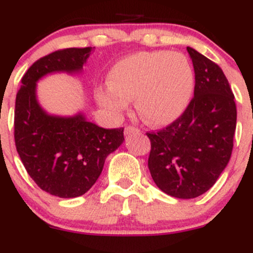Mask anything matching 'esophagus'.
I'll return each instance as SVG.
<instances>
[{"mask_svg": "<svg viewBox=\"0 0 253 253\" xmlns=\"http://www.w3.org/2000/svg\"><path fill=\"white\" fill-rule=\"evenodd\" d=\"M138 132H139V129L134 126H127L126 128H125V134H126V135L134 134V133H138Z\"/></svg>", "mask_w": 253, "mask_h": 253, "instance_id": "1", "label": "esophagus"}]
</instances>
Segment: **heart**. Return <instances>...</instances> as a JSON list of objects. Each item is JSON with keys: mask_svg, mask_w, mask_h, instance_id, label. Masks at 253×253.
Masks as SVG:
<instances>
[{"mask_svg": "<svg viewBox=\"0 0 253 253\" xmlns=\"http://www.w3.org/2000/svg\"><path fill=\"white\" fill-rule=\"evenodd\" d=\"M195 75L182 53L157 51L120 60L109 72V90L100 101L113 112H123L136 98V112L145 123L164 125L181 115L193 95Z\"/></svg>", "mask_w": 253, "mask_h": 253, "instance_id": "obj_1", "label": "heart"}]
</instances>
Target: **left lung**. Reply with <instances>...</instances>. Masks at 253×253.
I'll return each instance as SVG.
<instances>
[{
    "instance_id": "left-lung-1",
    "label": "left lung",
    "mask_w": 253,
    "mask_h": 253,
    "mask_svg": "<svg viewBox=\"0 0 253 253\" xmlns=\"http://www.w3.org/2000/svg\"><path fill=\"white\" fill-rule=\"evenodd\" d=\"M194 72V97L179 118L156 132L149 169L162 191L194 199L211 189L227 165L237 126L234 95L217 64L187 47Z\"/></svg>"
}]
</instances>
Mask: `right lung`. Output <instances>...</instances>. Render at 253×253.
<instances>
[{
	"mask_svg": "<svg viewBox=\"0 0 253 253\" xmlns=\"http://www.w3.org/2000/svg\"><path fill=\"white\" fill-rule=\"evenodd\" d=\"M91 47L63 48L40 58L21 78L14 114L16 151L38 187L70 199L88 191L109 153L123 144L124 128L106 129L84 115L60 118L46 114L38 103L36 84L51 72H80Z\"/></svg>",
	"mask_w": 253,
	"mask_h": 253,
	"instance_id": "obj_1",
	"label": "right lung"
}]
</instances>
